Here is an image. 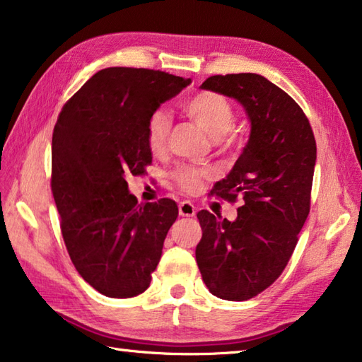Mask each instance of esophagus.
<instances>
[{
	"mask_svg": "<svg viewBox=\"0 0 362 362\" xmlns=\"http://www.w3.org/2000/svg\"><path fill=\"white\" fill-rule=\"evenodd\" d=\"M179 214L182 217H194L196 207L189 201H183V203L179 204Z\"/></svg>",
	"mask_w": 362,
	"mask_h": 362,
	"instance_id": "obj_1",
	"label": "esophagus"
}]
</instances>
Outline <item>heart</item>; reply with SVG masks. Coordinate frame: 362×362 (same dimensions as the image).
<instances>
[{
    "instance_id": "1",
    "label": "heart",
    "mask_w": 362,
    "mask_h": 362,
    "mask_svg": "<svg viewBox=\"0 0 362 362\" xmlns=\"http://www.w3.org/2000/svg\"><path fill=\"white\" fill-rule=\"evenodd\" d=\"M183 112L193 119L212 140H220L235 126V112L223 95L216 93H199L182 105ZM170 129V118L164 110H156L146 122V144L155 155L164 150ZM206 173L192 168H182L174 179L185 192H196Z\"/></svg>"
}]
</instances>
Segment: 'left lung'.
Here are the masks:
<instances>
[{
	"mask_svg": "<svg viewBox=\"0 0 362 362\" xmlns=\"http://www.w3.org/2000/svg\"><path fill=\"white\" fill-rule=\"evenodd\" d=\"M235 99L250 134L241 156L214 193L236 201L238 217L198 212L203 238L196 262L211 293L243 302L283 273L310 212L316 142L303 110L276 84L255 73L216 75L199 86Z\"/></svg>",
	"mask_w": 362,
	"mask_h": 362,
	"instance_id": "obj_1",
	"label": "left lung"
}]
</instances>
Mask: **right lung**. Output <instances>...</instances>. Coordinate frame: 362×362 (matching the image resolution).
Returning <instances> with one entry per match:
<instances>
[{"instance_id":"1","label":"right lung","mask_w":362,"mask_h":362,"mask_svg":"<svg viewBox=\"0 0 362 362\" xmlns=\"http://www.w3.org/2000/svg\"><path fill=\"white\" fill-rule=\"evenodd\" d=\"M189 78L146 69L97 71L65 103L52 134V179L60 228L73 265L107 297L150 286L179 216L175 201L139 204L126 177L151 163L146 122Z\"/></svg>"}]
</instances>
